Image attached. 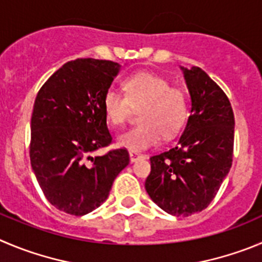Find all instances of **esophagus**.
Segmentation results:
<instances>
[{
  "label": "esophagus",
  "instance_id": "esophagus-1",
  "mask_svg": "<svg viewBox=\"0 0 262 262\" xmlns=\"http://www.w3.org/2000/svg\"><path fill=\"white\" fill-rule=\"evenodd\" d=\"M129 158H130L132 163H134V161L139 160V159H143V158H145V155H142V154L137 152V151H130V152H129Z\"/></svg>",
  "mask_w": 262,
  "mask_h": 262
}]
</instances>
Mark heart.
<instances>
[{"mask_svg":"<svg viewBox=\"0 0 262 262\" xmlns=\"http://www.w3.org/2000/svg\"><path fill=\"white\" fill-rule=\"evenodd\" d=\"M124 95L110 88L102 99L106 119L111 125L126 123L132 108L139 110L138 124L117 138L120 147L142 151L152 147L161 136L172 138L186 124L189 101L186 93L161 76L139 72L129 76L123 82Z\"/></svg>","mask_w":262,"mask_h":262,"instance_id":"heart-1","label":"heart"}]
</instances>
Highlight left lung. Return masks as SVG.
Instances as JSON below:
<instances>
[{
    "label": "left lung",
    "instance_id": "obj_1",
    "mask_svg": "<svg viewBox=\"0 0 262 262\" xmlns=\"http://www.w3.org/2000/svg\"><path fill=\"white\" fill-rule=\"evenodd\" d=\"M191 115L177 145L150 158L145 187L173 216H191L213 200L233 163L234 112L224 90L202 68L181 67Z\"/></svg>",
    "mask_w": 262,
    "mask_h": 262
}]
</instances>
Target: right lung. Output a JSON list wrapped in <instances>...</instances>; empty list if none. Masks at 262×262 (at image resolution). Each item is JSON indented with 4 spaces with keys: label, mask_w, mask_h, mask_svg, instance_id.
<instances>
[{
    "label": "right lung",
    "mask_w": 262,
    "mask_h": 262,
    "mask_svg": "<svg viewBox=\"0 0 262 262\" xmlns=\"http://www.w3.org/2000/svg\"><path fill=\"white\" fill-rule=\"evenodd\" d=\"M119 63L81 58L67 62L41 86L31 119L29 158L51 205L73 216L94 211L129 164L126 148L93 154L112 142L103 95Z\"/></svg>",
    "instance_id": "1"
}]
</instances>
